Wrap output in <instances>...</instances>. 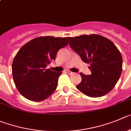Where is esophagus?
<instances>
[{
	"label": "esophagus",
	"mask_w": 131,
	"mask_h": 131,
	"mask_svg": "<svg viewBox=\"0 0 131 131\" xmlns=\"http://www.w3.org/2000/svg\"><path fill=\"white\" fill-rule=\"evenodd\" d=\"M67 73H68V74H74V72H71V71H70V70H67Z\"/></svg>",
	"instance_id": "34e87169"
}]
</instances>
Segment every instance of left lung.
Listing matches in <instances>:
<instances>
[{"instance_id": "1", "label": "left lung", "mask_w": 131, "mask_h": 131, "mask_svg": "<svg viewBox=\"0 0 131 131\" xmlns=\"http://www.w3.org/2000/svg\"><path fill=\"white\" fill-rule=\"evenodd\" d=\"M70 48L84 63L90 64L91 74L80 73L82 82L76 88L91 97L108 93L117 83L122 72L121 53L112 41L98 35L67 37Z\"/></svg>"}]
</instances>
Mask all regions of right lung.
Masks as SVG:
<instances>
[{
	"label": "right lung",
	"mask_w": 131,
	"mask_h": 131,
	"mask_svg": "<svg viewBox=\"0 0 131 131\" xmlns=\"http://www.w3.org/2000/svg\"><path fill=\"white\" fill-rule=\"evenodd\" d=\"M68 43L67 38L40 36L19 50L13 61L12 75L16 88L25 98L39 102L55 91L62 73L46 68Z\"/></svg>",
	"instance_id": "right-lung-1"
}]
</instances>
